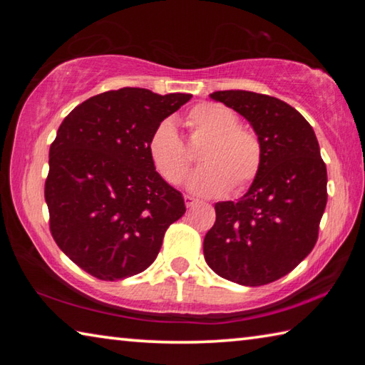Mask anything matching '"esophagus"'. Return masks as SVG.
Here are the masks:
<instances>
[{
    "label": "esophagus",
    "instance_id": "obj_1",
    "mask_svg": "<svg viewBox=\"0 0 365 365\" xmlns=\"http://www.w3.org/2000/svg\"><path fill=\"white\" fill-rule=\"evenodd\" d=\"M196 200L193 196H188V195H185V205H187V207H193L195 205H196Z\"/></svg>",
    "mask_w": 365,
    "mask_h": 365
}]
</instances>
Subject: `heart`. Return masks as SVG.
Returning a JSON list of instances; mask_svg holds the SVG:
<instances>
[{"label": "heart", "mask_w": 365, "mask_h": 365, "mask_svg": "<svg viewBox=\"0 0 365 365\" xmlns=\"http://www.w3.org/2000/svg\"><path fill=\"white\" fill-rule=\"evenodd\" d=\"M187 119L195 132L209 137L201 153L205 165L190 175L188 190L201 196H219L230 188L232 193L243 191L261 169L262 148L256 133L238 125V114L220 103L196 104ZM148 153L165 182L180 183L187 175L191 158L172 119L158 123Z\"/></svg>", "instance_id": "obj_1"}]
</instances>
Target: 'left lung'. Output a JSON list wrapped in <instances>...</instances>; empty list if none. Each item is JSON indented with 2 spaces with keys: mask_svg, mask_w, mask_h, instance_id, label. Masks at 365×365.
<instances>
[{
  "mask_svg": "<svg viewBox=\"0 0 365 365\" xmlns=\"http://www.w3.org/2000/svg\"><path fill=\"white\" fill-rule=\"evenodd\" d=\"M255 128L261 169L237 202H215L202 251L222 279L261 287L292 272L319 237L327 206V168L312 127L279 98L245 90L214 91Z\"/></svg>",
  "mask_w": 365,
  "mask_h": 365,
  "instance_id": "1",
  "label": "left lung"
}]
</instances>
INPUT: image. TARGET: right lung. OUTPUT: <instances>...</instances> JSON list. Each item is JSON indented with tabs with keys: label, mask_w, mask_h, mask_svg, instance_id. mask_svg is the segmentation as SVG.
<instances>
[{
	"label": "right lung",
	"mask_w": 365,
	"mask_h": 365,
	"mask_svg": "<svg viewBox=\"0 0 365 365\" xmlns=\"http://www.w3.org/2000/svg\"><path fill=\"white\" fill-rule=\"evenodd\" d=\"M191 100L146 88L104 91L78 104L49 148L45 200L61 251L100 280H122L154 262L164 233L187 211L160 177L148 141Z\"/></svg>",
	"instance_id": "right-lung-1"
}]
</instances>
